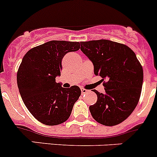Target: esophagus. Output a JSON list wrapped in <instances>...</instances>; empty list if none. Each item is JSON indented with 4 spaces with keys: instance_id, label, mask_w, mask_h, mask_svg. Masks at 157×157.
I'll return each instance as SVG.
<instances>
[{
    "instance_id": "1",
    "label": "esophagus",
    "mask_w": 157,
    "mask_h": 157,
    "mask_svg": "<svg viewBox=\"0 0 157 157\" xmlns=\"http://www.w3.org/2000/svg\"><path fill=\"white\" fill-rule=\"evenodd\" d=\"M81 92H82V94H85L86 93V92H88V90L85 89H81Z\"/></svg>"
}]
</instances>
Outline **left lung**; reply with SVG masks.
Returning <instances> with one entry per match:
<instances>
[{"instance_id": "left-lung-1", "label": "left lung", "mask_w": 157, "mask_h": 157, "mask_svg": "<svg viewBox=\"0 0 157 157\" xmlns=\"http://www.w3.org/2000/svg\"><path fill=\"white\" fill-rule=\"evenodd\" d=\"M81 51L94 65V73L104 82L105 93L94 89L97 102L89 106L92 117L112 126L127 119L140 99L143 67L133 51L123 44L101 39L82 41Z\"/></svg>"}]
</instances>
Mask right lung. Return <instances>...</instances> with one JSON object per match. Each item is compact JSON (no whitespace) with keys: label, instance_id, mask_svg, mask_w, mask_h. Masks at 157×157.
Masks as SVG:
<instances>
[{"label":"right lung","instance_id":"1","mask_svg":"<svg viewBox=\"0 0 157 157\" xmlns=\"http://www.w3.org/2000/svg\"><path fill=\"white\" fill-rule=\"evenodd\" d=\"M79 48V42L51 41L31 48L22 59L17 74L19 92L27 109L43 124L65 122L81 95L78 86L66 89L55 81L65 54Z\"/></svg>","mask_w":157,"mask_h":157}]
</instances>
